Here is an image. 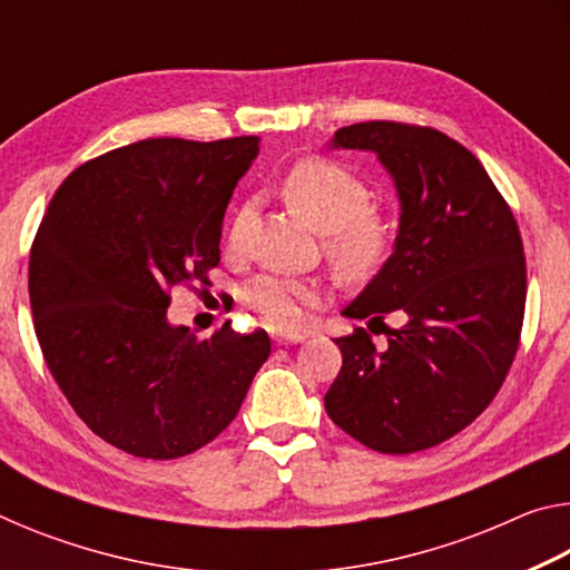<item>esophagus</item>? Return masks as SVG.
I'll list each match as a JSON object with an SVG mask.
<instances>
[{"instance_id":"34e87169","label":"esophagus","mask_w":570,"mask_h":570,"mask_svg":"<svg viewBox=\"0 0 570 570\" xmlns=\"http://www.w3.org/2000/svg\"><path fill=\"white\" fill-rule=\"evenodd\" d=\"M274 342H278V344H298V342H304V336L302 334H282V332H276L274 334Z\"/></svg>"}]
</instances>
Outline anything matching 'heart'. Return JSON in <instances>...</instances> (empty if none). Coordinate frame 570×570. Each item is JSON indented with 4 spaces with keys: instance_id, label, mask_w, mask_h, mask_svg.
Returning a JSON list of instances; mask_svg holds the SVG:
<instances>
[{
    "instance_id": "1",
    "label": "heart",
    "mask_w": 570,
    "mask_h": 570,
    "mask_svg": "<svg viewBox=\"0 0 570 570\" xmlns=\"http://www.w3.org/2000/svg\"><path fill=\"white\" fill-rule=\"evenodd\" d=\"M286 206L324 234V254L344 282H364L380 272L394 244L392 220L370 208L372 190L342 163L304 158L282 180ZM246 216L236 214L226 246L236 254L244 246ZM320 284L294 276H258L244 288V302L276 330H298L306 306L320 302Z\"/></svg>"
}]
</instances>
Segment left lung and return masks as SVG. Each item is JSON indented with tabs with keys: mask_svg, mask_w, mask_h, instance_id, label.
Listing matches in <instances>:
<instances>
[{
	"mask_svg": "<svg viewBox=\"0 0 570 570\" xmlns=\"http://www.w3.org/2000/svg\"><path fill=\"white\" fill-rule=\"evenodd\" d=\"M332 148L370 150L400 198L392 256L344 308L404 316L374 346L362 326L334 340L342 370L324 407L362 445L428 450L478 417L503 384L525 312V256L513 210L480 160L445 132L404 122L340 128Z\"/></svg>",
	"mask_w": 570,
	"mask_h": 570,
	"instance_id": "1",
	"label": "left lung"
}]
</instances>
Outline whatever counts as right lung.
<instances>
[{"label": "right lung", "instance_id": "obj_1", "mask_svg": "<svg viewBox=\"0 0 570 570\" xmlns=\"http://www.w3.org/2000/svg\"><path fill=\"white\" fill-rule=\"evenodd\" d=\"M256 135L150 138L72 170L30 250L45 362L95 435L135 458L196 452L236 417L272 340L226 322L200 342L166 316L180 284H208Z\"/></svg>", "mask_w": 570, "mask_h": 570}]
</instances>
